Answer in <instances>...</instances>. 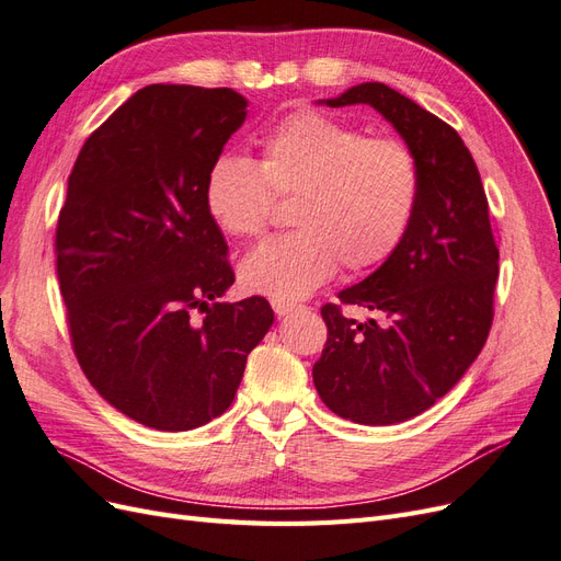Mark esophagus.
<instances>
[{
	"label": "esophagus",
	"instance_id": "34e87169",
	"mask_svg": "<svg viewBox=\"0 0 561 561\" xmlns=\"http://www.w3.org/2000/svg\"><path fill=\"white\" fill-rule=\"evenodd\" d=\"M271 307H274V311H276L278 316H287V313H293V311L301 309V304L287 301V299H271Z\"/></svg>",
	"mask_w": 561,
	"mask_h": 561
}]
</instances>
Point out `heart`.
I'll return each mask as SVG.
<instances>
[{
	"instance_id": "obj_1",
	"label": "heart",
	"mask_w": 561,
	"mask_h": 561,
	"mask_svg": "<svg viewBox=\"0 0 561 561\" xmlns=\"http://www.w3.org/2000/svg\"><path fill=\"white\" fill-rule=\"evenodd\" d=\"M260 163L222 154L203 186L206 208L233 239L260 236L274 196H295L293 231L264 241L241 264L245 290L299 299L339 268H375L400 245L416 210L421 173L396 138H367L316 110L287 114L260 140Z\"/></svg>"
}]
</instances>
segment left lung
Segmentation results:
<instances>
[{"mask_svg":"<svg viewBox=\"0 0 561 561\" xmlns=\"http://www.w3.org/2000/svg\"><path fill=\"white\" fill-rule=\"evenodd\" d=\"M358 103L381 112L414 151L421 190L393 254L339 293V304H322L328 342L313 383L334 414L388 426L426 412L480 355L494 322L499 248L461 135L379 81L328 100L330 107ZM342 306L375 310L382 322L346 319Z\"/></svg>","mask_w":561,"mask_h":561,"instance_id":"obj_1","label":"left lung"}]
</instances>
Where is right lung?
<instances>
[{
  "label": "right lung",
  "mask_w": 561,
  "mask_h": 561,
  "mask_svg": "<svg viewBox=\"0 0 561 561\" xmlns=\"http://www.w3.org/2000/svg\"><path fill=\"white\" fill-rule=\"evenodd\" d=\"M245 107L233 89L151 83L89 135L67 180L56 260L70 342L98 393L149 428L225 414L274 322L260 295L217 301L236 276L203 198Z\"/></svg>",
  "instance_id": "1"
}]
</instances>
